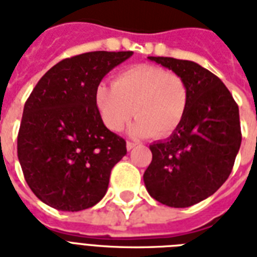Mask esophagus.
<instances>
[{
  "instance_id": "34e87169",
  "label": "esophagus",
  "mask_w": 257,
  "mask_h": 257,
  "mask_svg": "<svg viewBox=\"0 0 257 257\" xmlns=\"http://www.w3.org/2000/svg\"><path fill=\"white\" fill-rule=\"evenodd\" d=\"M135 147H136V144H135V143H132V141H128V143H126V149H128V151H132Z\"/></svg>"
}]
</instances>
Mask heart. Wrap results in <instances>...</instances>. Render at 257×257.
<instances>
[{
	"instance_id": "heart-1",
	"label": "heart",
	"mask_w": 257,
	"mask_h": 257,
	"mask_svg": "<svg viewBox=\"0 0 257 257\" xmlns=\"http://www.w3.org/2000/svg\"><path fill=\"white\" fill-rule=\"evenodd\" d=\"M188 100V86L179 74L148 64L121 70L113 85L101 82L94 90L97 112L112 132H120L136 113L129 126L136 139L171 136L183 122Z\"/></svg>"
}]
</instances>
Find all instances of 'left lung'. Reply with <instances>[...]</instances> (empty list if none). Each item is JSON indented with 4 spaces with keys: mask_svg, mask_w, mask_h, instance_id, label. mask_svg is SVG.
Returning a JSON list of instances; mask_svg holds the SVG:
<instances>
[{
    "mask_svg": "<svg viewBox=\"0 0 257 257\" xmlns=\"http://www.w3.org/2000/svg\"><path fill=\"white\" fill-rule=\"evenodd\" d=\"M179 74L189 100L183 122L167 140L149 145L147 191L159 203L187 208L213 195L232 172L241 144L239 106L217 76L199 64L148 57Z\"/></svg>",
    "mask_w": 257,
    "mask_h": 257,
    "instance_id": "obj_1",
    "label": "left lung"
}]
</instances>
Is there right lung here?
<instances>
[{
    "mask_svg": "<svg viewBox=\"0 0 257 257\" xmlns=\"http://www.w3.org/2000/svg\"><path fill=\"white\" fill-rule=\"evenodd\" d=\"M133 52H89L50 68L26 100L17 137L18 160L33 193L58 211L96 205L110 171L126 155L94 104V90Z\"/></svg>",
    "mask_w": 257,
    "mask_h": 257,
    "instance_id": "obj_1",
    "label": "right lung"
}]
</instances>
